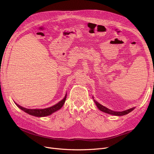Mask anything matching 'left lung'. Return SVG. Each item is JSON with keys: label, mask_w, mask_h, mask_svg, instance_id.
Wrapping results in <instances>:
<instances>
[{"label": "left lung", "mask_w": 154, "mask_h": 154, "mask_svg": "<svg viewBox=\"0 0 154 154\" xmlns=\"http://www.w3.org/2000/svg\"><path fill=\"white\" fill-rule=\"evenodd\" d=\"M94 102L96 104L97 107L99 108V110H100L101 111H102L103 112L107 113V114H111V115H113V116H124V115H126V114H128L129 112H131V111H132L134 109V107H133V108H131L130 109H128V110H124V111H122V112H115V111L107 109V107L102 106L101 104H100L97 102H96L95 100H94Z\"/></svg>", "instance_id": "left-lung-1"}]
</instances>
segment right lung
<instances>
[{
	"label": "right lung",
	"mask_w": 154,
	"mask_h": 154,
	"mask_svg": "<svg viewBox=\"0 0 154 154\" xmlns=\"http://www.w3.org/2000/svg\"><path fill=\"white\" fill-rule=\"evenodd\" d=\"M66 97H67V94L66 95V96H65V97L63 98V100H62L57 104L54 105V106H52L51 107H48L47 109H28L21 107L20 106H19V105L17 103L15 104L17 105L19 108H20L21 110H22L23 111L27 113V114L30 115L34 116L35 117H45V116H49L52 114V113L55 112V111L59 110L63 106L65 102H66Z\"/></svg>",
	"instance_id": "obj_1"
}]
</instances>
